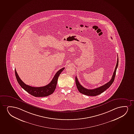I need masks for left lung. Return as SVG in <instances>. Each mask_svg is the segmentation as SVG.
Returning <instances> with one entry per match:
<instances>
[{"mask_svg": "<svg viewBox=\"0 0 134 134\" xmlns=\"http://www.w3.org/2000/svg\"><path fill=\"white\" fill-rule=\"evenodd\" d=\"M118 63L119 59L118 57L116 67L115 68V71L114 72L113 75H112V78L110 80V81L108 82V83H105L104 85H102L100 87L96 88V89H92V90L89 89H89H86L85 88H84L83 86H82L80 85V82H79L78 80V79L77 78V77H75V83H76L77 88L78 90L82 94H85V95L91 96H98L99 94L102 93L103 92H104L105 91H106L107 89L109 88L110 86V85L112 84L113 82L114 81L115 76V74H116L117 68L118 66Z\"/></svg>", "mask_w": 134, "mask_h": 134, "instance_id": "8db88e82", "label": "left lung"}]
</instances>
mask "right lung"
<instances>
[{
    "label": "right lung",
    "instance_id": "right-lung-1",
    "mask_svg": "<svg viewBox=\"0 0 134 134\" xmlns=\"http://www.w3.org/2000/svg\"><path fill=\"white\" fill-rule=\"evenodd\" d=\"M64 69V68H63L58 71L51 81L47 85L42 87H32L30 85H27L19 78L16 70H15V74L18 83L25 91L35 97H45L53 94L55 91L58 77Z\"/></svg>",
    "mask_w": 134,
    "mask_h": 134
}]
</instances>
